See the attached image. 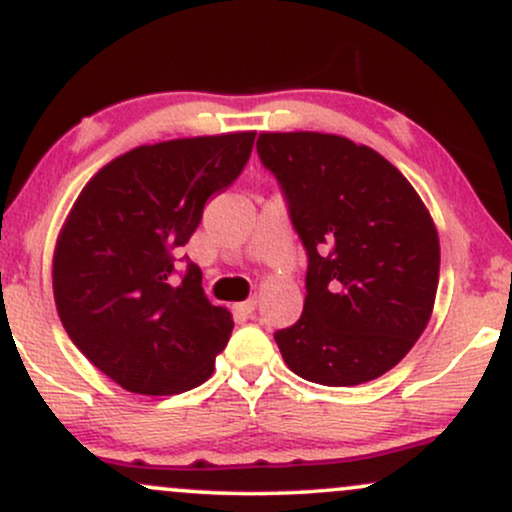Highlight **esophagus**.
<instances>
[{"mask_svg":"<svg viewBox=\"0 0 512 512\" xmlns=\"http://www.w3.org/2000/svg\"><path fill=\"white\" fill-rule=\"evenodd\" d=\"M236 308H238L243 315H255V310H257V298H248V301L238 303Z\"/></svg>","mask_w":512,"mask_h":512,"instance_id":"34e87169","label":"esophagus"}]
</instances>
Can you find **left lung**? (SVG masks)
<instances>
[{
  "instance_id": "1",
  "label": "left lung",
  "mask_w": 512,
  "mask_h": 512,
  "mask_svg": "<svg viewBox=\"0 0 512 512\" xmlns=\"http://www.w3.org/2000/svg\"><path fill=\"white\" fill-rule=\"evenodd\" d=\"M257 154L308 252L301 320L274 334L286 366L330 387L380 378L436 303L440 243L426 204L387 158L337 134L262 132Z\"/></svg>"
}]
</instances>
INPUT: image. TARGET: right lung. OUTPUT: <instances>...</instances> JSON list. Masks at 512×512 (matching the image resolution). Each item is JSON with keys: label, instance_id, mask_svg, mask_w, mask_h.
I'll list each match as a JSON object with an SVG mask.
<instances>
[{"label": "right lung", "instance_id": "1", "mask_svg": "<svg viewBox=\"0 0 512 512\" xmlns=\"http://www.w3.org/2000/svg\"><path fill=\"white\" fill-rule=\"evenodd\" d=\"M252 144L255 132H228L137 146L76 197L52 257L57 315L76 349L127 392L178 395L214 373L233 317L204 296L197 264L173 279V255Z\"/></svg>", "mask_w": 512, "mask_h": 512}]
</instances>
